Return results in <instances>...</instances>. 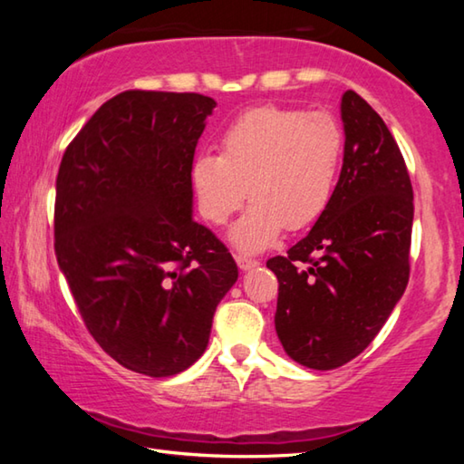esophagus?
Segmentation results:
<instances>
[{"label": "esophagus", "mask_w": 464, "mask_h": 464, "mask_svg": "<svg viewBox=\"0 0 464 464\" xmlns=\"http://www.w3.org/2000/svg\"><path fill=\"white\" fill-rule=\"evenodd\" d=\"M235 262H237V266L241 270H251V268H256L257 264V260H251V257H247V256H235Z\"/></svg>", "instance_id": "34e87169"}]
</instances>
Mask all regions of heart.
<instances>
[{
	"mask_svg": "<svg viewBox=\"0 0 464 464\" xmlns=\"http://www.w3.org/2000/svg\"><path fill=\"white\" fill-rule=\"evenodd\" d=\"M343 132L332 114L260 106L237 116L218 140V155L192 163L200 215L223 227L247 198L231 241L264 251L282 229H303L332 202L342 168Z\"/></svg>",
	"mask_w": 464,
	"mask_h": 464,
	"instance_id": "1",
	"label": "heart"
}]
</instances>
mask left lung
I'll use <instances>...</instances> for the list:
<instances>
[{"label": "left lung", "mask_w": 464, "mask_h": 464, "mask_svg": "<svg viewBox=\"0 0 464 464\" xmlns=\"http://www.w3.org/2000/svg\"><path fill=\"white\" fill-rule=\"evenodd\" d=\"M340 112L345 143L332 202L307 237L266 264L280 285L278 340L313 371L356 358L410 280L413 190L403 155L356 92L343 93Z\"/></svg>", "instance_id": "left-lung-1"}]
</instances>
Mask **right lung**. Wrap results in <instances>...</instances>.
<instances>
[{
	"label": "right lung",
	"instance_id": "right-lung-1",
	"mask_svg": "<svg viewBox=\"0 0 464 464\" xmlns=\"http://www.w3.org/2000/svg\"><path fill=\"white\" fill-rule=\"evenodd\" d=\"M217 102L122 92L63 155L54 254L85 327L129 371L171 376L208 345L237 264L192 218V161Z\"/></svg>",
	"mask_w": 464,
	"mask_h": 464
}]
</instances>
